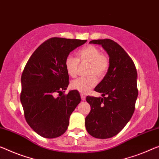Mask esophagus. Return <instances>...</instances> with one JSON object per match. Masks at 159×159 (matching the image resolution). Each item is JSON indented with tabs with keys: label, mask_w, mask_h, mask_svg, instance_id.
I'll return each instance as SVG.
<instances>
[{
	"label": "esophagus",
	"mask_w": 159,
	"mask_h": 159,
	"mask_svg": "<svg viewBox=\"0 0 159 159\" xmlns=\"http://www.w3.org/2000/svg\"><path fill=\"white\" fill-rule=\"evenodd\" d=\"M80 98H81V100H82V101H85V100H86V96H85L84 95L80 94Z\"/></svg>",
	"instance_id": "34e87169"
}]
</instances>
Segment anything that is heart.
<instances>
[{
  "label": "heart",
  "mask_w": 159,
  "mask_h": 159,
  "mask_svg": "<svg viewBox=\"0 0 159 159\" xmlns=\"http://www.w3.org/2000/svg\"><path fill=\"white\" fill-rule=\"evenodd\" d=\"M78 58L68 56L65 60V67L68 74L70 77L76 76L78 69L80 64H88L87 74L91 76L73 80L70 87L73 89L85 94L89 93L97 84L96 75L98 79H101L107 73L109 67V59L105 54L101 53L100 49L97 47L89 45L80 49L77 53ZM93 75V76H91Z\"/></svg>",
  "instance_id": "b5f03b06"
}]
</instances>
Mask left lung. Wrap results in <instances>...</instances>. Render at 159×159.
Returning <instances> with one entry per match:
<instances>
[{"label": "left lung", "mask_w": 159, "mask_h": 159, "mask_svg": "<svg viewBox=\"0 0 159 159\" xmlns=\"http://www.w3.org/2000/svg\"><path fill=\"white\" fill-rule=\"evenodd\" d=\"M89 43L103 47L109 56V67L94 89L102 97H86L91 111L85 125L91 136L109 139L124 129L134 112L138 97L136 68L124 49L112 40H93Z\"/></svg>", "instance_id": "obj_1"}]
</instances>
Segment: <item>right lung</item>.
<instances>
[{"instance_id": "right-lung-1", "label": "right lung", "mask_w": 159, "mask_h": 159, "mask_svg": "<svg viewBox=\"0 0 159 159\" xmlns=\"http://www.w3.org/2000/svg\"><path fill=\"white\" fill-rule=\"evenodd\" d=\"M87 40L52 38L40 46L30 56L21 75L20 102L25 120L38 134L46 139L63 135L70 116L80 102L79 92L67 89L69 76L65 60ZM56 93L59 96H54Z\"/></svg>"}]
</instances>
